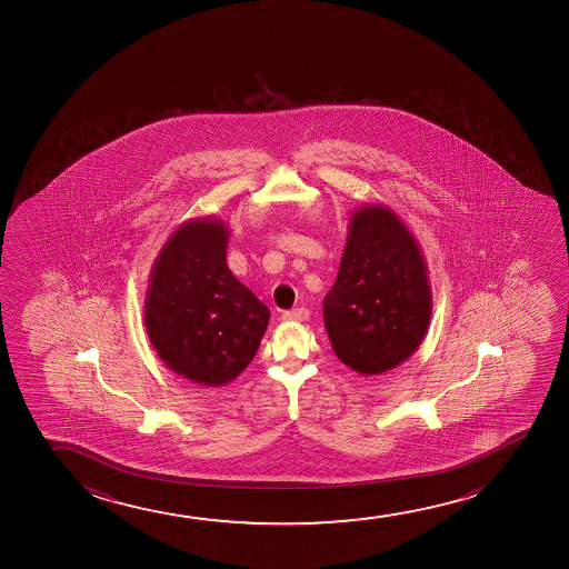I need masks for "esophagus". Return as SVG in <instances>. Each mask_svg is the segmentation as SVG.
Returning a JSON list of instances; mask_svg holds the SVG:
<instances>
[{
    "mask_svg": "<svg viewBox=\"0 0 569 569\" xmlns=\"http://www.w3.org/2000/svg\"><path fill=\"white\" fill-rule=\"evenodd\" d=\"M307 319H309V309H305V307H297L293 311L283 312V320H289V322H303Z\"/></svg>",
    "mask_w": 569,
    "mask_h": 569,
    "instance_id": "obj_1",
    "label": "esophagus"
}]
</instances>
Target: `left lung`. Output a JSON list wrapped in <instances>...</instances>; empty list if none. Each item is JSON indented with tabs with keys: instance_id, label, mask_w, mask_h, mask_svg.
I'll return each instance as SVG.
<instances>
[{
	"instance_id": "8db88e82",
	"label": "left lung",
	"mask_w": 569,
	"mask_h": 569,
	"mask_svg": "<svg viewBox=\"0 0 569 569\" xmlns=\"http://www.w3.org/2000/svg\"><path fill=\"white\" fill-rule=\"evenodd\" d=\"M431 307L428 266L412 231L382 203L358 206L322 305L336 356L356 373L395 369L420 348Z\"/></svg>"
}]
</instances>
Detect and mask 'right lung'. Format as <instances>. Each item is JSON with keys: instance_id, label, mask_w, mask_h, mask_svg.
<instances>
[{"instance_id": "obj_1", "label": "right lung", "mask_w": 569, "mask_h": 569, "mask_svg": "<svg viewBox=\"0 0 569 569\" xmlns=\"http://www.w3.org/2000/svg\"><path fill=\"white\" fill-rule=\"evenodd\" d=\"M229 229L218 218L180 223L149 273L143 322L149 342L171 371L221 387L247 369L270 311L227 266Z\"/></svg>"}]
</instances>
